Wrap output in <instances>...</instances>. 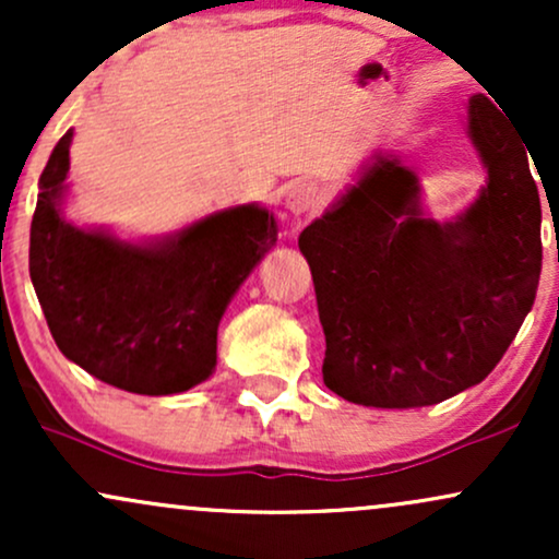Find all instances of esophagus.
<instances>
[{
  "instance_id": "esophagus-1",
  "label": "esophagus",
  "mask_w": 559,
  "mask_h": 559,
  "mask_svg": "<svg viewBox=\"0 0 559 559\" xmlns=\"http://www.w3.org/2000/svg\"><path fill=\"white\" fill-rule=\"evenodd\" d=\"M320 199H323V197H320V189L316 183L299 181V183H294L292 189H288L286 207L292 210L294 215H307V213H312V210H318Z\"/></svg>"
}]
</instances>
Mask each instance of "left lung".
I'll use <instances>...</instances> for the list:
<instances>
[{"label":"left lung","mask_w":559,"mask_h":559,"mask_svg":"<svg viewBox=\"0 0 559 559\" xmlns=\"http://www.w3.org/2000/svg\"><path fill=\"white\" fill-rule=\"evenodd\" d=\"M489 96L471 99L489 183L460 221L423 217L415 173L381 155L299 234L325 333L323 381L346 402L426 407L476 386L534 305L542 202L528 146Z\"/></svg>","instance_id":"left-lung-1"}]
</instances>
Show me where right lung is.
Returning <instances> with one entry per match:
<instances>
[{
  "instance_id": "obj_1",
  "label": "right lung",
  "mask_w": 559,
  "mask_h": 559,
  "mask_svg": "<svg viewBox=\"0 0 559 559\" xmlns=\"http://www.w3.org/2000/svg\"><path fill=\"white\" fill-rule=\"evenodd\" d=\"M70 139L41 173L31 223V281L62 355L86 373L146 396L197 386L215 368L217 323L236 288L275 243L267 210L204 217L163 247H131L62 221L57 199Z\"/></svg>"
}]
</instances>
